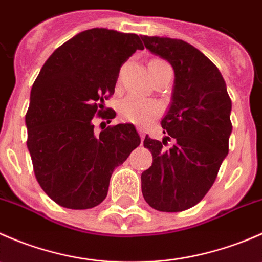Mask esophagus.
Segmentation results:
<instances>
[{
	"instance_id": "esophagus-1",
	"label": "esophagus",
	"mask_w": 262,
	"mask_h": 262,
	"mask_svg": "<svg viewBox=\"0 0 262 262\" xmlns=\"http://www.w3.org/2000/svg\"><path fill=\"white\" fill-rule=\"evenodd\" d=\"M137 130H138L139 136H141V139L143 141V139H144V129L142 128V126H137Z\"/></svg>"
}]
</instances>
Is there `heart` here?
<instances>
[{"label":"heart","mask_w":262,"mask_h":262,"mask_svg":"<svg viewBox=\"0 0 262 262\" xmlns=\"http://www.w3.org/2000/svg\"><path fill=\"white\" fill-rule=\"evenodd\" d=\"M162 62L160 59H153L149 63ZM158 105L153 100L147 99V97L139 96V95H129L123 101L120 102V112L121 118L125 120L132 121V123L144 125L150 119L155 118L158 114Z\"/></svg>","instance_id":"1"}]
</instances>
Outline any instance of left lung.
<instances>
[{"mask_svg": "<svg viewBox=\"0 0 262 262\" xmlns=\"http://www.w3.org/2000/svg\"><path fill=\"white\" fill-rule=\"evenodd\" d=\"M152 54L175 72L171 104L161 125L162 142L146 136L153 162L141 176L142 194L153 209L181 212L205 196L228 155L232 101L215 64L180 39L141 36ZM174 138V146L166 148Z\"/></svg>", "mask_w": 262, "mask_h": 262, "instance_id": "1", "label": "left lung"}]
</instances>
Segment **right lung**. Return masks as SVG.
<instances>
[{
    "label": "right lung",
    "instance_id": "add662e5",
    "mask_svg": "<svg viewBox=\"0 0 262 262\" xmlns=\"http://www.w3.org/2000/svg\"><path fill=\"white\" fill-rule=\"evenodd\" d=\"M137 49V34L94 28L57 48L41 67L25 116L28 149L41 189L68 209H90L106 198L115 167L141 144L133 124L96 134L95 115L115 91L119 71Z\"/></svg>",
    "mask_w": 262,
    "mask_h": 262
}]
</instances>
